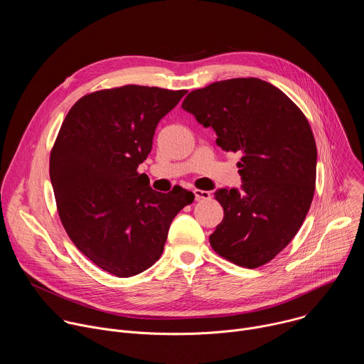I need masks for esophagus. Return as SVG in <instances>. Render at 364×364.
<instances>
[{"instance_id":"esophagus-1","label":"esophagus","mask_w":364,"mask_h":364,"mask_svg":"<svg viewBox=\"0 0 364 364\" xmlns=\"http://www.w3.org/2000/svg\"><path fill=\"white\" fill-rule=\"evenodd\" d=\"M194 196H196V200L200 201V200H207L210 198V191H205V190H194Z\"/></svg>"}]
</instances>
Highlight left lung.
Here are the masks:
<instances>
[{
	"mask_svg": "<svg viewBox=\"0 0 364 364\" xmlns=\"http://www.w3.org/2000/svg\"><path fill=\"white\" fill-rule=\"evenodd\" d=\"M181 108L215 129L222 149L242 152L240 190L215 193L225 218L210 235L212 247L235 265H265L296 235L314 197L317 146L305 115L256 77L193 90Z\"/></svg>",
	"mask_w": 364,
	"mask_h": 364,
	"instance_id": "left-lung-1",
	"label": "left lung"
}]
</instances>
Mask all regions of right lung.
Instances as JSON below:
<instances>
[{"label":"right lung","mask_w":364,"mask_h":364,"mask_svg":"<svg viewBox=\"0 0 364 364\" xmlns=\"http://www.w3.org/2000/svg\"><path fill=\"white\" fill-rule=\"evenodd\" d=\"M187 90L127 85L80 97L50 154L58 212L75 246L118 278L159 261L177 213L194 194L155 191L139 174L159 122Z\"/></svg>","instance_id":"right-lung-1"}]
</instances>
